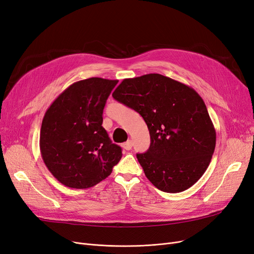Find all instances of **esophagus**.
<instances>
[{"label":"esophagus","instance_id":"obj_1","mask_svg":"<svg viewBox=\"0 0 254 254\" xmlns=\"http://www.w3.org/2000/svg\"><path fill=\"white\" fill-rule=\"evenodd\" d=\"M132 146H133V142H132V140H127V142H125L124 144H122V147H124L125 149H127V151H129V149L132 148Z\"/></svg>","mask_w":254,"mask_h":254}]
</instances>
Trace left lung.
<instances>
[{"label": "left lung", "instance_id": "obj_1", "mask_svg": "<svg viewBox=\"0 0 254 254\" xmlns=\"http://www.w3.org/2000/svg\"><path fill=\"white\" fill-rule=\"evenodd\" d=\"M112 96L142 116L151 145L137 154L147 179L165 192L191 187L211 161L217 134L202 97L192 88L151 73L126 78Z\"/></svg>", "mask_w": 254, "mask_h": 254}]
</instances>
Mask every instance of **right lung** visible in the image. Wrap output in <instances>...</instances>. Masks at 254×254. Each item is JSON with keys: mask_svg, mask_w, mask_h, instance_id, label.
I'll use <instances>...</instances> for the list:
<instances>
[{"mask_svg": "<svg viewBox=\"0 0 254 254\" xmlns=\"http://www.w3.org/2000/svg\"><path fill=\"white\" fill-rule=\"evenodd\" d=\"M118 80L91 77L72 83L43 118L40 149L49 172L71 189H89L109 177L121 159L102 127V112Z\"/></svg>", "mask_w": 254, "mask_h": 254, "instance_id": "obj_1", "label": "right lung"}]
</instances>
